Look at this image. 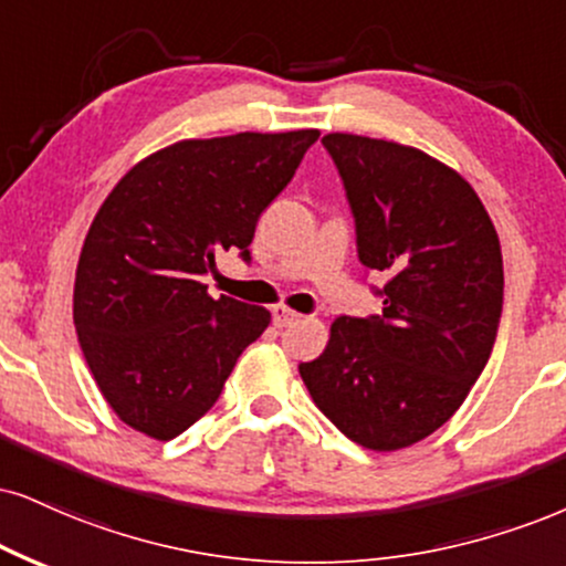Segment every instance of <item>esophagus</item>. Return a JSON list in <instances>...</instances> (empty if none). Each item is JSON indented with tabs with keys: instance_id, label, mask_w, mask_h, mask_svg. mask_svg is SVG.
Masks as SVG:
<instances>
[{
	"instance_id": "esophagus-1",
	"label": "esophagus",
	"mask_w": 566,
	"mask_h": 566,
	"mask_svg": "<svg viewBox=\"0 0 566 566\" xmlns=\"http://www.w3.org/2000/svg\"><path fill=\"white\" fill-rule=\"evenodd\" d=\"M298 319H302V315L294 310H289V306H283V304L272 306V325L275 327H289V325L298 323Z\"/></svg>"
}]
</instances>
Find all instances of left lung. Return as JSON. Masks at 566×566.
Returning a JSON list of instances; mask_svg holds the SVG:
<instances>
[{
  "label": "left lung",
  "mask_w": 566,
  "mask_h": 566,
  "mask_svg": "<svg viewBox=\"0 0 566 566\" xmlns=\"http://www.w3.org/2000/svg\"><path fill=\"white\" fill-rule=\"evenodd\" d=\"M357 254L388 275L382 315L338 317L302 361L319 411L354 443L396 451L436 432L488 365L504 306L496 228L475 188L415 146L327 134Z\"/></svg>",
  "instance_id": "obj_1"
}]
</instances>
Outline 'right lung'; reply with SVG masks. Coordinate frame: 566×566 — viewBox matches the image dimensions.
Here are the masks:
<instances>
[{"mask_svg":"<svg viewBox=\"0 0 566 566\" xmlns=\"http://www.w3.org/2000/svg\"><path fill=\"white\" fill-rule=\"evenodd\" d=\"M319 130L191 138L120 178L91 222L73 319L96 386L125 424L170 441L220 399L270 325L264 306L212 298L201 275L249 243Z\"/></svg>","mask_w":566,"mask_h":566,"instance_id":"right-lung-1","label":"right lung"}]
</instances>
